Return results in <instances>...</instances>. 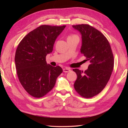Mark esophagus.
Here are the masks:
<instances>
[{
	"label": "esophagus",
	"instance_id": "1",
	"mask_svg": "<svg viewBox=\"0 0 128 128\" xmlns=\"http://www.w3.org/2000/svg\"><path fill=\"white\" fill-rule=\"evenodd\" d=\"M70 69H69L68 68H64V69H63V72H65V73L68 72H69V71H70Z\"/></svg>",
	"mask_w": 128,
	"mask_h": 128
}]
</instances>
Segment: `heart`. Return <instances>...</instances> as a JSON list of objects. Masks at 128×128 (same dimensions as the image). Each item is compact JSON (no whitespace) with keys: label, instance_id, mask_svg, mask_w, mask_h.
I'll return each mask as SVG.
<instances>
[{"label":"heart","instance_id":"heart-1","mask_svg":"<svg viewBox=\"0 0 128 128\" xmlns=\"http://www.w3.org/2000/svg\"><path fill=\"white\" fill-rule=\"evenodd\" d=\"M75 36H77L76 35H70V36H68V38H73V37H75ZM67 38V39H68Z\"/></svg>","mask_w":128,"mask_h":128}]
</instances>
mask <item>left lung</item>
<instances>
[{
  "label": "left lung",
  "mask_w": 128,
  "mask_h": 128,
  "mask_svg": "<svg viewBox=\"0 0 128 128\" xmlns=\"http://www.w3.org/2000/svg\"><path fill=\"white\" fill-rule=\"evenodd\" d=\"M72 26L81 33V52L90 62L85 72L73 69L77 76L74 88L81 96L92 98L100 93L109 81L114 66V55L107 39L99 30L88 24Z\"/></svg>",
  "instance_id": "left-lung-1"
}]
</instances>
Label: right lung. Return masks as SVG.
I'll return each mask as SVG.
<instances>
[{
    "mask_svg": "<svg viewBox=\"0 0 128 128\" xmlns=\"http://www.w3.org/2000/svg\"><path fill=\"white\" fill-rule=\"evenodd\" d=\"M66 26L41 25L28 33L18 45L14 58L17 74L21 85L32 96L46 95L62 72L60 66L47 64L46 56L52 52L55 40Z\"/></svg>",
    "mask_w": 128,
    "mask_h": 128,
    "instance_id": "1",
    "label": "right lung"
}]
</instances>
